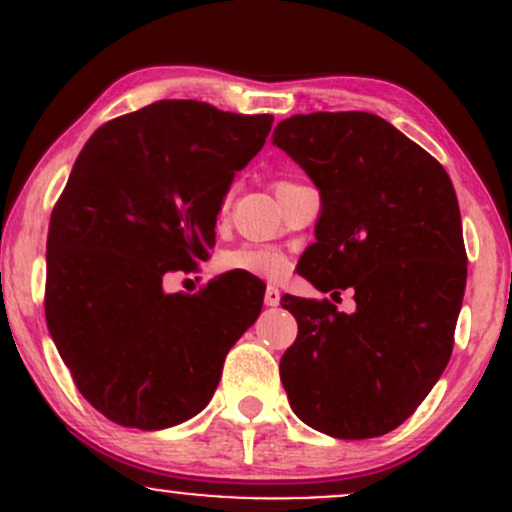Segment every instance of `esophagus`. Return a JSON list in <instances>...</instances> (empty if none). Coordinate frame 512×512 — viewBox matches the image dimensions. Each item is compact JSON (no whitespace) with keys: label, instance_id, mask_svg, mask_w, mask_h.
I'll use <instances>...</instances> for the list:
<instances>
[{"label":"esophagus","instance_id":"obj_1","mask_svg":"<svg viewBox=\"0 0 512 512\" xmlns=\"http://www.w3.org/2000/svg\"><path fill=\"white\" fill-rule=\"evenodd\" d=\"M281 301V291L276 289V286H267V291H264V303L269 305V308H274V305H279Z\"/></svg>","mask_w":512,"mask_h":512}]
</instances>
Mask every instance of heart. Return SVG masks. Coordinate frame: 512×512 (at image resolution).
Masks as SVG:
<instances>
[{"label": "heart", "mask_w": 512, "mask_h": 512, "mask_svg": "<svg viewBox=\"0 0 512 512\" xmlns=\"http://www.w3.org/2000/svg\"><path fill=\"white\" fill-rule=\"evenodd\" d=\"M286 185L284 180L276 187ZM221 272L257 276V279H279L291 269V255L274 245H240L219 255Z\"/></svg>", "instance_id": "obj_1"}]
</instances>
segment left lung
<instances>
[{
	"instance_id": "1",
	"label": "left lung",
	"mask_w": 512,
	"mask_h": 512,
	"mask_svg": "<svg viewBox=\"0 0 512 512\" xmlns=\"http://www.w3.org/2000/svg\"><path fill=\"white\" fill-rule=\"evenodd\" d=\"M274 144L320 190L315 243L298 262L317 291H354V313L284 296L298 337L279 373L296 416L332 438L395 431L448 366L467 284L445 168L373 113L281 120Z\"/></svg>"
}]
</instances>
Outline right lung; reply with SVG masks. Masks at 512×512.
<instances>
[{
  "label": "right lung",
  "mask_w": 512,
  "mask_h": 512,
  "mask_svg": "<svg viewBox=\"0 0 512 512\" xmlns=\"http://www.w3.org/2000/svg\"><path fill=\"white\" fill-rule=\"evenodd\" d=\"M272 122L158 101L105 122L81 149L50 216L45 320L105 419L142 431L192 419L260 315L252 279L223 274L187 296L163 291V276L207 260L233 175Z\"/></svg>",
  "instance_id": "right-lung-1"
}]
</instances>
